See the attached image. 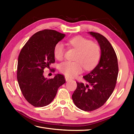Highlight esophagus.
I'll use <instances>...</instances> for the list:
<instances>
[{
  "mask_svg": "<svg viewBox=\"0 0 134 134\" xmlns=\"http://www.w3.org/2000/svg\"><path fill=\"white\" fill-rule=\"evenodd\" d=\"M65 81H70L71 79V78H70L69 77H68V76H65Z\"/></svg>",
  "mask_w": 134,
  "mask_h": 134,
  "instance_id": "34e87169",
  "label": "esophagus"
}]
</instances>
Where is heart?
<instances>
[{"instance_id": "obj_1", "label": "heart", "mask_w": 134, "mask_h": 134, "mask_svg": "<svg viewBox=\"0 0 134 134\" xmlns=\"http://www.w3.org/2000/svg\"><path fill=\"white\" fill-rule=\"evenodd\" d=\"M68 45L78 51L75 58L76 62H64L60 64L59 69L69 77H74L82 71L83 67L89 70L97 64L100 59L101 49L99 45L82 36H76L67 41ZM65 48L62 42L56 43L53 48L55 58L61 60L64 58Z\"/></svg>"}]
</instances>
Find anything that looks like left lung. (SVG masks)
<instances>
[{
  "instance_id": "8db88e82",
  "label": "left lung",
  "mask_w": 134,
  "mask_h": 134,
  "mask_svg": "<svg viewBox=\"0 0 134 134\" xmlns=\"http://www.w3.org/2000/svg\"><path fill=\"white\" fill-rule=\"evenodd\" d=\"M89 33L99 45L100 60L92 71L83 76L88 84L76 82L72 96L76 106L86 112L98 109L106 102L115 89L119 72L117 56L109 41L99 33Z\"/></svg>"
}]
</instances>
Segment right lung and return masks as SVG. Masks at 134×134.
<instances>
[{"mask_svg": "<svg viewBox=\"0 0 134 134\" xmlns=\"http://www.w3.org/2000/svg\"><path fill=\"white\" fill-rule=\"evenodd\" d=\"M65 37L54 30L45 29L37 32L19 53L17 65V80L25 99L35 107L49 104L55 97L65 78L58 74L53 78H45V68L55 63L53 48Z\"/></svg>", "mask_w": 134, "mask_h": 134, "instance_id": "1", "label": "right lung"}]
</instances>
